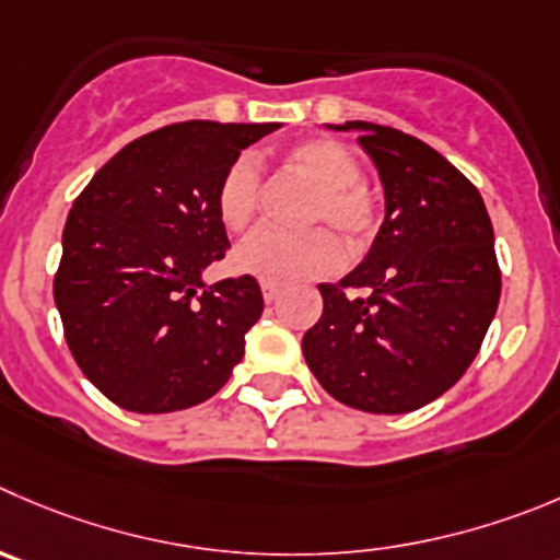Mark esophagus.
<instances>
[{"mask_svg": "<svg viewBox=\"0 0 560 560\" xmlns=\"http://www.w3.org/2000/svg\"><path fill=\"white\" fill-rule=\"evenodd\" d=\"M260 294H264L266 302H275L280 296V285L275 283H260Z\"/></svg>", "mask_w": 560, "mask_h": 560, "instance_id": "esophagus-1", "label": "esophagus"}]
</instances>
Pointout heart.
<instances>
[{
  "mask_svg": "<svg viewBox=\"0 0 560 560\" xmlns=\"http://www.w3.org/2000/svg\"><path fill=\"white\" fill-rule=\"evenodd\" d=\"M289 162L316 180L305 209V222H324L349 244L360 247L380 228V211L365 189L360 159L332 137H313L289 148ZM260 167L253 153L228 164L217 186V214L228 231H244L258 211ZM343 264V247L328 228L277 231L258 228L233 249V266L264 283H296L332 275Z\"/></svg>",
  "mask_w": 560,
  "mask_h": 560,
  "instance_id": "b5f03b06",
  "label": "heart"
}]
</instances>
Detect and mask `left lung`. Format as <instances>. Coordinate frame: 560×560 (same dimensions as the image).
Returning <instances> with one entry per match:
<instances>
[{
	"mask_svg": "<svg viewBox=\"0 0 560 560\" xmlns=\"http://www.w3.org/2000/svg\"><path fill=\"white\" fill-rule=\"evenodd\" d=\"M385 189V222L363 264L322 283L302 338L318 385L374 415L425 407L476 360L500 302L487 206L445 156L390 126L346 120Z\"/></svg>",
	"mask_w": 560,
	"mask_h": 560,
	"instance_id": "obj_1",
	"label": "left lung"
}]
</instances>
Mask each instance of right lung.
<instances>
[{"mask_svg":"<svg viewBox=\"0 0 560 560\" xmlns=\"http://www.w3.org/2000/svg\"><path fill=\"white\" fill-rule=\"evenodd\" d=\"M280 124L186 120L117 151L73 200L55 302L82 374L117 407H195L231 380L264 313L255 277L206 285L225 258L217 186Z\"/></svg>","mask_w":560,"mask_h":560,"instance_id":"right-lung-1","label":"right lung"}]
</instances>
